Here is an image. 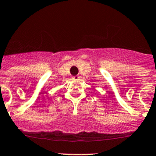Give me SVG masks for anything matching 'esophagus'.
<instances>
[{
	"label": "esophagus",
	"instance_id": "34e87169",
	"mask_svg": "<svg viewBox=\"0 0 156 156\" xmlns=\"http://www.w3.org/2000/svg\"><path fill=\"white\" fill-rule=\"evenodd\" d=\"M78 79H79V76H73V80H78Z\"/></svg>",
	"mask_w": 156,
	"mask_h": 156
}]
</instances>
